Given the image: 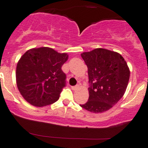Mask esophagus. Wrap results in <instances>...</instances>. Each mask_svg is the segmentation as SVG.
<instances>
[{
    "mask_svg": "<svg viewBox=\"0 0 148 148\" xmlns=\"http://www.w3.org/2000/svg\"><path fill=\"white\" fill-rule=\"evenodd\" d=\"M71 88H72V90H76L78 88H79V85H76V86H71Z\"/></svg>",
    "mask_w": 148,
    "mask_h": 148,
    "instance_id": "obj_1",
    "label": "esophagus"
}]
</instances>
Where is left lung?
Here are the masks:
<instances>
[{
  "label": "left lung",
  "instance_id": "8db88e82",
  "mask_svg": "<svg viewBox=\"0 0 148 148\" xmlns=\"http://www.w3.org/2000/svg\"><path fill=\"white\" fill-rule=\"evenodd\" d=\"M88 67L89 98L82 108L92 113L111 108L123 97L130 72L126 61L118 53L95 49L81 54Z\"/></svg>",
  "mask_w": 148,
  "mask_h": 148
}]
</instances>
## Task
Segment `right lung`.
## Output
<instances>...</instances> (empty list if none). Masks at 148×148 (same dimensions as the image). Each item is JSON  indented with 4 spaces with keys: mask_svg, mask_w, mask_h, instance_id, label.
<instances>
[{
    "mask_svg": "<svg viewBox=\"0 0 148 148\" xmlns=\"http://www.w3.org/2000/svg\"><path fill=\"white\" fill-rule=\"evenodd\" d=\"M67 53H59L49 47L28 50L18 62L16 79L18 90L30 104L44 106L56 102L66 86L62 64Z\"/></svg>",
    "mask_w": 148,
    "mask_h": 148,
    "instance_id": "right-lung-1",
    "label": "right lung"
}]
</instances>
